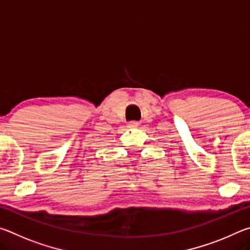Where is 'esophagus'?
<instances>
[{"label": "esophagus", "mask_w": 250, "mask_h": 250, "mask_svg": "<svg viewBox=\"0 0 250 250\" xmlns=\"http://www.w3.org/2000/svg\"><path fill=\"white\" fill-rule=\"evenodd\" d=\"M139 125L140 124L138 121H130L128 124V128H138Z\"/></svg>", "instance_id": "34e87169"}]
</instances>
